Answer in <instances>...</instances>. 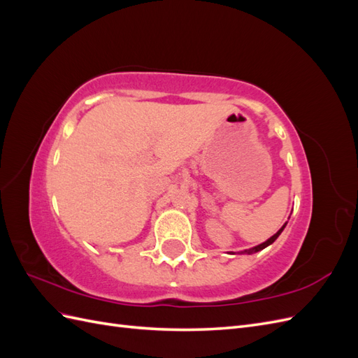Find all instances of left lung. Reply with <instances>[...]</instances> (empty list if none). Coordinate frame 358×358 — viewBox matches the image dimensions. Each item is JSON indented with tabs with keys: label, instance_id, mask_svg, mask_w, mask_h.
I'll use <instances>...</instances> for the list:
<instances>
[{
	"label": "left lung",
	"instance_id": "left-lung-1",
	"mask_svg": "<svg viewBox=\"0 0 358 358\" xmlns=\"http://www.w3.org/2000/svg\"><path fill=\"white\" fill-rule=\"evenodd\" d=\"M285 225H287V222L282 225V227H280V229H279V231L276 233V234H273L272 237H270V239H267L266 242H263L262 245H258V246H254V248H251V249H246V251H243L242 254H254V252H258V251H262V249H264V248H267L268 245H272L276 239H278V237H279V234L280 233H282L284 231V229H285Z\"/></svg>",
	"mask_w": 358,
	"mask_h": 358
}]
</instances>
